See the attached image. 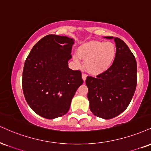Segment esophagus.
I'll return each instance as SVG.
<instances>
[{
	"instance_id": "esophagus-1",
	"label": "esophagus",
	"mask_w": 151,
	"mask_h": 151,
	"mask_svg": "<svg viewBox=\"0 0 151 151\" xmlns=\"http://www.w3.org/2000/svg\"><path fill=\"white\" fill-rule=\"evenodd\" d=\"M86 77H87V75H86V74H84V73L82 74V79H83V81L86 80Z\"/></svg>"
}]
</instances>
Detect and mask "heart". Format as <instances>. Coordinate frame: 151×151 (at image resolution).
<instances>
[{"instance_id": "heart-1", "label": "heart", "mask_w": 151, "mask_h": 151, "mask_svg": "<svg viewBox=\"0 0 151 151\" xmlns=\"http://www.w3.org/2000/svg\"><path fill=\"white\" fill-rule=\"evenodd\" d=\"M78 55L74 56L77 64L80 58L84 60V67L92 75L104 73L110 69L116 58V46L112 42L91 41L81 45L77 50Z\"/></svg>"}]
</instances>
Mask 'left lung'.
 Returning a JSON list of instances; mask_svg holds the SVG:
<instances>
[{"mask_svg": "<svg viewBox=\"0 0 151 151\" xmlns=\"http://www.w3.org/2000/svg\"><path fill=\"white\" fill-rule=\"evenodd\" d=\"M114 40L117 53L113 64L104 73L96 77L88 76L86 79L91 111L105 119L114 118L126 110L137 83L135 57L122 40L117 37Z\"/></svg>", "mask_w": 151, "mask_h": 151, "instance_id": "8db88e82", "label": "left lung"}]
</instances>
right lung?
<instances>
[{
  "mask_svg": "<svg viewBox=\"0 0 151 151\" xmlns=\"http://www.w3.org/2000/svg\"><path fill=\"white\" fill-rule=\"evenodd\" d=\"M73 39L49 34L34 45L24 65L22 89L37 115L54 119L65 115L83 83L80 70L68 68Z\"/></svg>",
  "mask_w": 151,
  "mask_h": 151,
  "instance_id": "obj_1",
  "label": "right lung"
}]
</instances>
